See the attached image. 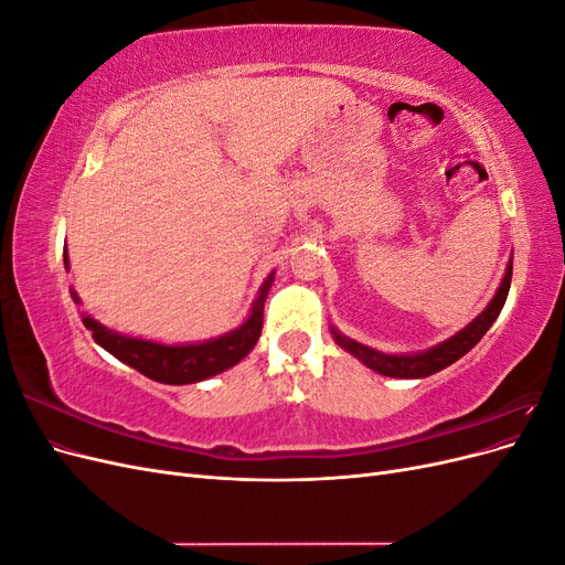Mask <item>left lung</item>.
I'll return each instance as SVG.
<instances>
[{
    "instance_id": "left-lung-1",
    "label": "left lung",
    "mask_w": 565,
    "mask_h": 565,
    "mask_svg": "<svg viewBox=\"0 0 565 565\" xmlns=\"http://www.w3.org/2000/svg\"><path fill=\"white\" fill-rule=\"evenodd\" d=\"M509 285H511V262L507 266L504 278L494 292L492 301L486 306V311L481 316H476L465 330H459L455 337L440 341V344L426 349L422 353H382L377 349H370L361 341H353L349 337H344L341 332H337L334 328H330L332 337L341 349H347L351 355H355L358 361L363 365H367L370 370L384 374V377H396V380H422L429 377L434 372H440L443 367L452 365L455 361H459L461 355L469 353L478 341L483 339V334L490 330V324L498 320L502 306L507 301L509 295Z\"/></svg>"
}]
</instances>
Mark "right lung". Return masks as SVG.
I'll use <instances>...</instances> for the list:
<instances>
[{
  "instance_id": "right-lung-1",
  "label": "right lung",
  "mask_w": 565,
  "mask_h": 565,
  "mask_svg": "<svg viewBox=\"0 0 565 565\" xmlns=\"http://www.w3.org/2000/svg\"><path fill=\"white\" fill-rule=\"evenodd\" d=\"M63 264H65V270H71L67 252L63 254ZM270 285H273V273L264 280L259 297H256L252 303L249 318L241 324V328H235L233 332L221 334L210 341H200V344L167 347V344H158V341L127 337L106 328V324H100L92 316H82V322L84 328L92 330L98 347H104L125 365L139 370L148 380H156L162 384H177V386L193 384V382L214 377V374L237 365L254 349V344L262 337L264 301ZM71 295L75 303H79V297L73 292V289Z\"/></svg>"
}]
</instances>
